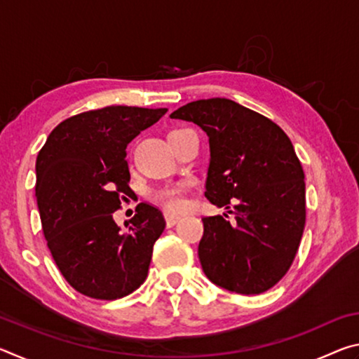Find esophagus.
<instances>
[{"instance_id":"34e87169","label":"esophagus","mask_w":359,"mask_h":359,"mask_svg":"<svg viewBox=\"0 0 359 359\" xmlns=\"http://www.w3.org/2000/svg\"><path fill=\"white\" fill-rule=\"evenodd\" d=\"M165 220H166V226L172 228L174 224L180 220V217L174 215V214H169V212H165Z\"/></svg>"}]
</instances>
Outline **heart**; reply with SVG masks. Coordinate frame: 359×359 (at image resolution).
Returning a JSON list of instances; mask_svg holds the SVG:
<instances>
[{
  "label": "heart",
  "instance_id": "obj_1",
  "mask_svg": "<svg viewBox=\"0 0 359 359\" xmlns=\"http://www.w3.org/2000/svg\"><path fill=\"white\" fill-rule=\"evenodd\" d=\"M150 198L155 203L165 205L169 210H180L184 208V198H182L180 187H161L150 193Z\"/></svg>",
  "mask_w": 359,
  "mask_h": 359
}]
</instances>
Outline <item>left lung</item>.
Returning a JSON list of instances; mask_svg holds the SVG:
<instances>
[{"label": "left lung", "instance_id": "left-lung-1", "mask_svg": "<svg viewBox=\"0 0 359 359\" xmlns=\"http://www.w3.org/2000/svg\"><path fill=\"white\" fill-rule=\"evenodd\" d=\"M171 118L193 121L209 137L205 198L226 214L204 217L198 255L212 283L259 294L287 274L306 224V184L293 144L264 115L226 98L188 102ZM233 212V210H228Z\"/></svg>", "mask_w": 359, "mask_h": 359}]
</instances>
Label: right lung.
Here are the masks:
<instances>
[{
  "label": "right lung",
  "mask_w": 359,
  "mask_h": 359,
  "mask_svg": "<svg viewBox=\"0 0 359 359\" xmlns=\"http://www.w3.org/2000/svg\"><path fill=\"white\" fill-rule=\"evenodd\" d=\"M168 109L107 106L62 121L36 158V201L48 250L72 288L95 299H118L147 277L163 214L141 203L114 222L130 190L126 147Z\"/></svg>",
  "instance_id": "add662e5"
}]
</instances>
